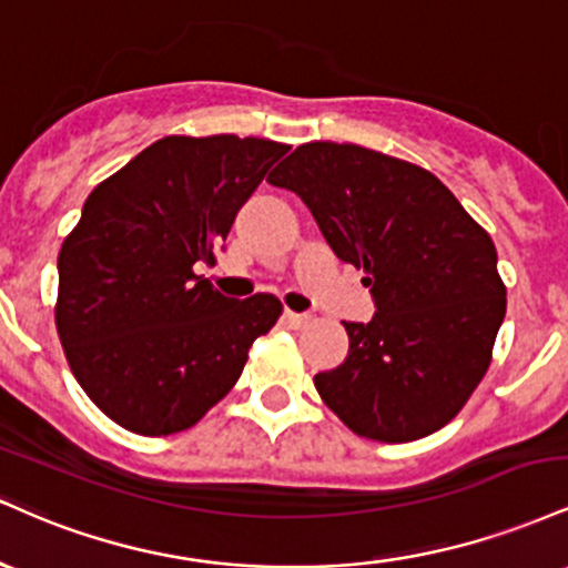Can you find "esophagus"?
<instances>
[{"label": "esophagus", "mask_w": 568, "mask_h": 568, "mask_svg": "<svg viewBox=\"0 0 568 568\" xmlns=\"http://www.w3.org/2000/svg\"><path fill=\"white\" fill-rule=\"evenodd\" d=\"M285 321H288L291 328H304V325H310L312 317L304 315V312H285Z\"/></svg>", "instance_id": "34e87169"}]
</instances>
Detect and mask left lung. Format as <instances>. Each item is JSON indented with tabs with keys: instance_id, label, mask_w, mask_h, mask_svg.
Returning a JSON list of instances; mask_svg holds the SVG:
<instances>
[{
	"instance_id": "8db88e82",
	"label": "left lung",
	"mask_w": 568,
	"mask_h": 568,
	"mask_svg": "<svg viewBox=\"0 0 568 568\" xmlns=\"http://www.w3.org/2000/svg\"><path fill=\"white\" fill-rule=\"evenodd\" d=\"M298 194L336 258L366 272L374 317L315 387L352 433L408 443L452 422L505 321L497 247L446 186L355 143L312 141L270 173Z\"/></svg>"
}]
</instances>
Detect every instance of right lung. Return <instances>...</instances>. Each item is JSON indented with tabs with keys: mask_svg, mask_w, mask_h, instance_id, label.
<instances>
[{
	"mask_svg": "<svg viewBox=\"0 0 568 568\" xmlns=\"http://www.w3.org/2000/svg\"><path fill=\"white\" fill-rule=\"evenodd\" d=\"M288 152L237 135H168L84 200L58 256L55 325L80 387L139 435L197 425L277 323L275 296L230 298L194 272Z\"/></svg>",
	"mask_w": 568,
	"mask_h": 568,
	"instance_id": "obj_1",
	"label": "right lung"
}]
</instances>
